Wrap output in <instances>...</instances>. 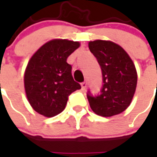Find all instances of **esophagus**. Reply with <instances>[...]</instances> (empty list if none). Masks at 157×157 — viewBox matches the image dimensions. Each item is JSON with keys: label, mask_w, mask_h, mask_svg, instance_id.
<instances>
[{"label": "esophagus", "mask_w": 157, "mask_h": 157, "mask_svg": "<svg viewBox=\"0 0 157 157\" xmlns=\"http://www.w3.org/2000/svg\"><path fill=\"white\" fill-rule=\"evenodd\" d=\"M81 87L83 90H86V87H87V83H86V82H83V83H81Z\"/></svg>", "instance_id": "obj_1"}]
</instances>
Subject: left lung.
Here are the masks:
<instances>
[{"instance_id": "left-lung-1", "label": "left lung", "mask_w": 157, "mask_h": 157, "mask_svg": "<svg viewBox=\"0 0 157 157\" xmlns=\"http://www.w3.org/2000/svg\"><path fill=\"white\" fill-rule=\"evenodd\" d=\"M88 45L100 63L104 83L100 95L87 94L89 105L100 116L117 115L129 106L136 93L135 63L121 46L112 41H90Z\"/></svg>"}]
</instances>
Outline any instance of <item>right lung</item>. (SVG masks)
<instances>
[{
    "label": "right lung",
    "instance_id": "1",
    "mask_svg": "<svg viewBox=\"0 0 157 157\" xmlns=\"http://www.w3.org/2000/svg\"><path fill=\"white\" fill-rule=\"evenodd\" d=\"M80 46L79 42L52 39L30 57L24 71V89L28 101L35 111L53 117L65 108L68 96L81 86L74 81L70 55Z\"/></svg>",
    "mask_w": 157,
    "mask_h": 157
}]
</instances>
